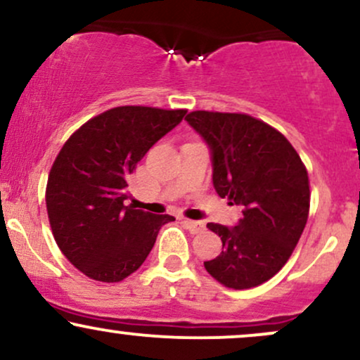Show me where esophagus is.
I'll list each match as a JSON object with an SVG mask.
<instances>
[{
  "label": "esophagus",
  "instance_id": "34e87169",
  "mask_svg": "<svg viewBox=\"0 0 360 360\" xmlns=\"http://www.w3.org/2000/svg\"><path fill=\"white\" fill-rule=\"evenodd\" d=\"M183 225H184L186 229H188L191 233H200V232H203V230H205V223H203V221L188 220V218H184Z\"/></svg>",
  "mask_w": 360,
  "mask_h": 360
}]
</instances>
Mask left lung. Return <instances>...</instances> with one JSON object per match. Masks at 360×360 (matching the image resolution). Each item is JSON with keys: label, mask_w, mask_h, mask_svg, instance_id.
Wrapping results in <instances>:
<instances>
[{"label": "left lung", "mask_w": 360, "mask_h": 360, "mask_svg": "<svg viewBox=\"0 0 360 360\" xmlns=\"http://www.w3.org/2000/svg\"><path fill=\"white\" fill-rule=\"evenodd\" d=\"M186 122L210 148L214 191L243 206L235 226L206 225L223 243L206 271L226 288L259 286L288 262L307 225V167L283 134L249 115L191 111Z\"/></svg>", "instance_id": "obj_1"}]
</instances>
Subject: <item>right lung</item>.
Returning a JSON list of instances; mask_svg holds the SVG:
<instances>
[{
    "label": "right lung",
    "instance_id": "right-lung-1",
    "mask_svg": "<svg viewBox=\"0 0 360 360\" xmlns=\"http://www.w3.org/2000/svg\"><path fill=\"white\" fill-rule=\"evenodd\" d=\"M186 110L118 106L86 122L64 143L47 181L53 238L74 267L118 283L150 254L160 226L174 220L125 206L130 174Z\"/></svg>",
    "mask_w": 360,
    "mask_h": 360
}]
</instances>
